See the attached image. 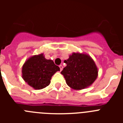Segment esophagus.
Returning <instances> with one entry per match:
<instances>
[{"label": "esophagus", "mask_w": 123, "mask_h": 123, "mask_svg": "<svg viewBox=\"0 0 123 123\" xmlns=\"http://www.w3.org/2000/svg\"><path fill=\"white\" fill-rule=\"evenodd\" d=\"M59 67H60V71H62V69H63V66H62V65H60Z\"/></svg>", "instance_id": "obj_1"}]
</instances>
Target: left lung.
<instances>
[{
	"instance_id": "8db88e82",
	"label": "left lung",
	"mask_w": 123,
	"mask_h": 123,
	"mask_svg": "<svg viewBox=\"0 0 123 123\" xmlns=\"http://www.w3.org/2000/svg\"><path fill=\"white\" fill-rule=\"evenodd\" d=\"M61 72L67 85L74 90H82L91 86L98 76V68L90 55L84 53L73 52Z\"/></svg>"
}]
</instances>
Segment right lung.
Here are the masks:
<instances>
[{
    "label": "right lung",
    "mask_w": 123,
    "mask_h": 123,
    "mask_svg": "<svg viewBox=\"0 0 123 123\" xmlns=\"http://www.w3.org/2000/svg\"><path fill=\"white\" fill-rule=\"evenodd\" d=\"M60 68L54 61L45 58L44 54L35 55L26 60L22 67V78L34 89L40 90L48 86L52 76Z\"/></svg>",
    "instance_id": "add662e5"
}]
</instances>
